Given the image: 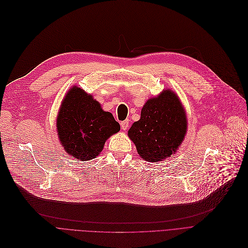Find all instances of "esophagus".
<instances>
[{"label": "esophagus", "mask_w": 248, "mask_h": 248, "mask_svg": "<svg viewBox=\"0 0 248 248\" xmlns=\"http://www.w3.org/2000/svg\"><path fill=\"white\" fill-rule=\"evenodd\" d=\"M129 127V121L128 120H124L121 122V128L122 130H126V129Z\"/></svg>", "instance_id": "esophagus-1"}]
</instances>
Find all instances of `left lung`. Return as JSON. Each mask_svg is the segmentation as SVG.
I'll list each match as a JSON object with an SVG mask.
<instances>
[{"instance_id": "obj_1", "label": "left lung", "mask_w": 248, "mask_h": 248, "mask_svg": "<svg viewBox=\"0 0 248 248\" xmlns=\"http://www.w3.org/2000/svg\"><path fill=\"white\" fill-rule=\"evenodd\" d=\"M186 111L171 90H163L149 99L141 110L140 119L128 130L138 155L156 162L174 155L186 132Z\"/></svg>"}]
</instances>
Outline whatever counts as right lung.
Segmentation results:
<instances>
[{
	"instance_id": "obj_1",
	"label": "right lung",
	"mask_w": 248,
	"mask_h": 248,
	"mask_svg": "<svg viewBox=\"0 0 248 248\" xmlns=\"http://www.w3.org/2000/svg\"><path fill=\"white\" fill-rule=\"evenodd\" d=\"M56 129L65 152L85 161L100 155L106 140L120 130V125L92 95L73 87L62 103Z\"/></svg>"
}]
</instances>
